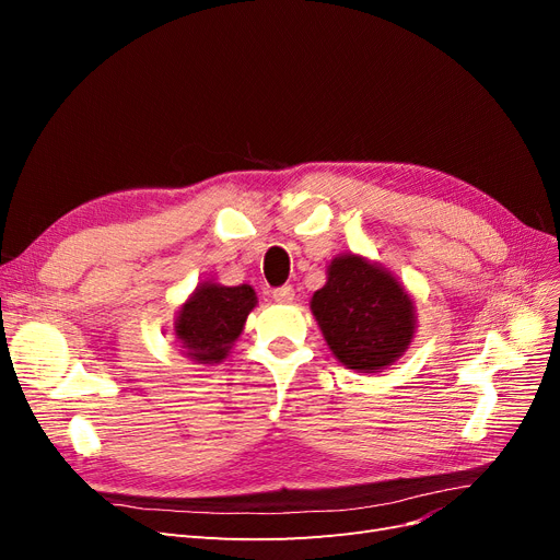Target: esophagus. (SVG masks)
I'll use <instances>...</instances> for the list:
<instances>
[{"label":"esophagus","instance_id":"obj_1","mask_svg":"<svg viewBox=\"0 0 560 560\" xmlns=\"http://www.w3.org/2000/svg\"><path fill=\"white\" fill-rule=\"evenodd\" d=\"M273 299L278 303H292L294 301V287L292 284H282L278 290H273Z\"/></svg>","mask_w":560,"mask_h":560}]
</instances>
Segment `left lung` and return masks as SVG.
<instances>
[{
  "label": "left lung",
  "instance_id": "obj_1",
  "mask_svg": "<svg viewBox=\"0 0 560 560\" xmlns=\"http://www.w3.org/2000/svg\"><path fill=\"white\" fill-rule=\"evenodd\" d=\"M311 313L334 358L358 374H378L409 350L418 327L416 301L378 261L336 254Z\"/></svg>",
  "mask_w": 560,
  "mask_h": 560
}]
</instances>
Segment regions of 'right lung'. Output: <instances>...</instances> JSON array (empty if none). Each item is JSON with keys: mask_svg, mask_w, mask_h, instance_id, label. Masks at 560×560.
Returning a JSON list of instances; mask_svg holds the SVG:
<instances>
[{"mask_svg": "<svg viewBox=\"0 0 560 560\" xmlns=\"http://www.w3.org/2000/svg\"><path fill=\"white\" fill-rule=\"evenodd\" d=\"M254 306L257 292L249 284L198 282L175 315L173 334L184 358L202 366L222 364L241 338Z\"/></svg>", "mask_w": 560, "mask_h": 560, "instance_id": "obj_1", "label": "right lung"}]
</instances>
